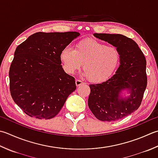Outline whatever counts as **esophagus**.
Masks as SVG:
<instances>
[{"instance_id": "esophagus-1", "label": "esophagus", "mask_w": 158, "mask_h": 158, "mask_svg": "<svg viewBox=\"0 0 158 158\" xmlns=\"http://www.w3.org/2000/svg\"><path fill=\"white\" fill-rule=\"evenodd\" d=\"M75 83H76V85L77 86V87H78V86H80V85L84 84V83H83V81H81V80H79V79H76L75 80Z\"/></svg>"}]
</instances>
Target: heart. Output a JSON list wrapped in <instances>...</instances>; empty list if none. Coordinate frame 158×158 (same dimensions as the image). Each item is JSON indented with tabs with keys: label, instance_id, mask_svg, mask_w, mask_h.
Returning <instances> with one entry per match:
<instances>
[{
	"label": "heart",
	"instance_id": "heart-1",
	"mask_svg": "<svg viewBox=\"0 0 158 158\" xmlns=\"http://www.w3.org/2000/svg\"><path fill=\"white\" fill-rule=\"evenodd\" d=\"M60 57L67 73H75L83 65V75L95 83L109 79L118 69L120 61L118 48L92 38L78 42L74 49L69 46L64 48Z\"/></svg>",
	"mask_w": 158,
	"mask_h": 158
}]
</instances>
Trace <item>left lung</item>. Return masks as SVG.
I'll return each mask as SVG.
<instances>
[{
    "label": "left lung",
    "mask_w": 158,
    "mask_h": 158,
    "mask_svg": "<svg viewBox=\"0 0 158 158\" xmlns=\"http://www.w3.org/2000/svg\"><path fill=\"white\" fill-rule=\"evenodd\" d=\"M96 38L118 48L120 65L106 81L89 85L88 107L97 119L114 121L140 107L147 85V61L136 42L121 34L94 33Z\"/></svg>",
    "instance_id": "8db88e82"
}]
</instances>
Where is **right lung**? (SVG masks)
<instances>
[{
	"label": "right lung",
	"instance_id": "add662e5",
	"mask_svg": "<svg viewBox=\"0 0 158 158\" xmlns=\"http://www.w3.org/2000/svg\"><path fill=\"white\" fill-rule=\"evenodd\" d=\"M79 35L75 31L38 32L17 46L9 73L10 92L28 116L53 118L76 89L75 78L64 72L60 55Z\"/></svg>",
	"mask_w": 158,
	"mask_h": 158
}]
</instances>
